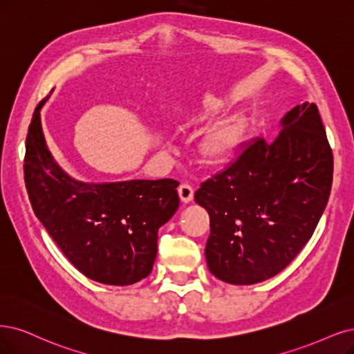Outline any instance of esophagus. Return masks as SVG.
Returning a JSON list of instances; mask_svg holds the SVG:
<instances>
[{
    "instance_id": "34e87169",
    "label": "esophagus",
    "mask_w": 354,
    "mask_h": 354,
    "mask_svg": "<svg viewBox=\"0 0 354 354\" xmlns=\"http://www.w3.org/2000/svg\"><path fill=\"white\" fill-rule=\"evenodd\" d=\"M178 192H179V197H180L182 203L188 204V203L192 201V198H194V189H192V187L189 184H180Z\"/></svg>"
}]
</instances>
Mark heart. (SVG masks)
<instances>
[{"mask_svg": "<svg viewBox=\"0 0 354 354\" xmlns=\"http://www.w3.org/2000/svg\"><path fill=\"white\" fill-rule=\"evenodd\" d=\"M225 111V103L217 97H207L203 103L200 121H210ZM248 124L241 118H229L216 124L201 141L200 151L208 163H221L238 151L245 140Z\"/></svg>", "mask_w": 354, "mask_h": 354, "instance_id": "obj_1", "label": "heart"}]
</instances>
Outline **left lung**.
<instances>
[{"mask_svg": "<svg viewBox=\"0 0 354 354\" xmlns=\"http://www.w3.org/2000/svg\"><path fill=\"white\" fill-rule=\"evenodd\" d=\"M280 127L271 142L245 144L194 195L210 216L208 270L225 283L255 284L284 270L328 203L334 162L317 104H297Z\"/></svg>", "mask_w": 354, "mask_h": 354, "instance_id": "obj_1", "label": "left lung"}]
</instances>
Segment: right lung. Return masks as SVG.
Wrapping results in <instances>:
<instances>
[{
    "label": "right lung",
    "instance_id": "1",
    "mask_svg": "<svg viewBox=\"0 0 354 354\" xmlns=\"http://www.w3.org/2000/svg\"><path fill=\"white\" fill-rule=\"evenodd\" d=\"M45 100L35 109L26 138L24 182L36 217L86 277L111 286L146 279L157 255V232L179 207V182L74 179L46 146Z\"/></svg>",
    "mask_w": 354,
    "mask_h": 354
}]
</instances>
